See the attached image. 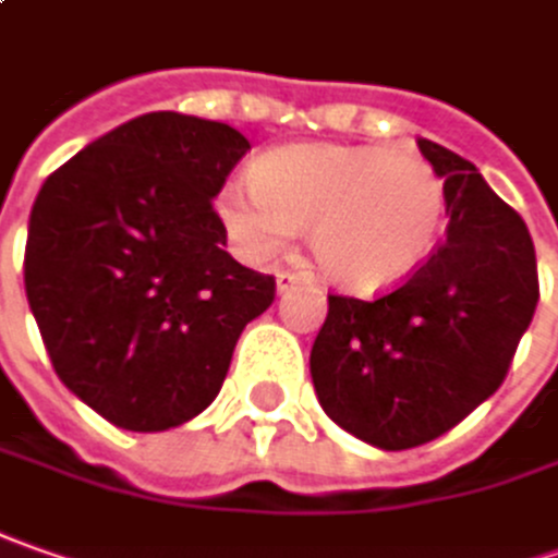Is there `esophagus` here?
<instances>
[{"mask_svg":"<svg viewBox=\"0 0 558 558\" xmlns=\"http://www.w3.org/2000/svg\"><path fill=\"white\" fill-rule=\"evenodd\" d=\"M296 283H302V275H299V271H278V293L293 290Z\"/></svg>","mask_w":558,"mask_h":558,"instance_id":"34e87169","label":"esophagus"}]
</instances>
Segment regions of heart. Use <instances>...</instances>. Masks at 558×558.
Returning <instances> with one entry per match:
<instances>
[{"label": "heart", "mask_w": 558, "mask_h": 558, "mask_svg": "<svg viewBox=\"0 0 558 558\" xmlns=\"http://www.w3.org/2000/svg\"><path fill=\"white\" fill-rule=\"evenodd\" d=\"M216 213L243 259H271L308 228L324 278L376 293L433 256L448 187L426 160L386 147L290 145L262 154L253 179L225 184Z\"/></svg>", "instance_id": "b5f03b06"}]
</instances>
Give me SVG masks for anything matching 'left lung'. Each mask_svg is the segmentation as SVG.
Wrapping results in <instances>:
<instances>
[{
	"mask_svg": "<svg viewBox=\"0 0 558 558\" xmlns=\"http://www.w3.org/2000/svg\"><path fill=\"white\" fill-rule=\"evenodd\" d=\"M416 145L448 187L445 241L386 296H327L308 361L324 413L383 451L433 441L497 392L541 296L522 216L470 160Z\"/></svg>",
	"mask_w": 558,
	"mask_h": 558,
	"instance_id": "8db88e82",
	"label": "left lung"
}]
</instances>
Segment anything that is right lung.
Returning <instances> with one entry per match:
<instances>
[{"label": "right lung", "instance_id": "obj_1", "mask_svg": "<svg viewBox=\"0 0 558 558\" xmlns=\"http://www.w3.org/2000/svg\"><path fill=\"white\" fill-rule=\"evenodd\" d=\"M250 142L157 110L54 169L33 203L24 287L54 374L129 433L182 426L219 395L275 278L225 253L213 209Z\"/></svg>", "mask_w": 558, "mask_h": 558}]
</instances>
